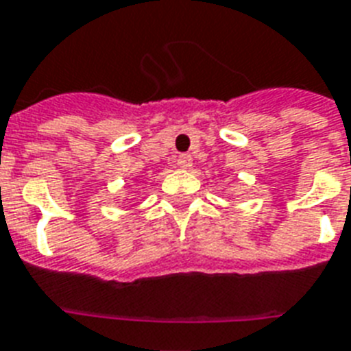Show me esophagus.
<instances>
[{
    "instance_id": "esophagus-1",
    "label": "esophagus",
    "mask_w": 351,
    "mask_h": 351,
    "mask_svg": "<svg viewBox=\"0 0 351 351\" xmlns=\"http://www.w3.org/2000/svg\"><path fill=\"white\" fill-rule=\"evenodd\" d=\"M178 167L179 169H190L192 167V158L186 154H181L178 158Z\"/></svg>"
}]
</instances>
